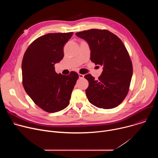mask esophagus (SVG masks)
<instances>
[{
  "label": "esophagus",
  "mask_w": 158,
  "mask_h": 158,
  "mask_svg": "<svg viewBox=\"0 0 158 158\" xmlns=\"http://www.w3.org/2000/svg\"><path fill=\"white\" fill-rule=\"evenodd\" d=\"M84 74H79V77L80 79H82V78H84Z\"/></svg>",
  "instance_id": "34e87169"
}]
</instances>
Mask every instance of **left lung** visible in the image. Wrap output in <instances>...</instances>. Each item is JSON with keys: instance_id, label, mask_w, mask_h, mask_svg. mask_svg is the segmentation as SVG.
I'll return each instance as SVG.
<instances>
[{"instance_id": "1", "label": "left lung", "mask_w": 158, "mask_h": 158, "mask_svg": "<svg viewBox=\"0 0 158 158\" xmlns=\"http://www.w3.org/2000/svg\"><path fill=\"white\" fill-rule=\"evenodd\" d=\"M85 40L91 50V60L103 65L98 80L91 74L85 94L89 101L103 109L119 106L127 96L132 76V65L122 40L107 30L90 29L76 33Z\"/></svg>"}]
</instances>
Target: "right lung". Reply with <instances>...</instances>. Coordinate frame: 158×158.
<instances>
[{"instance_id": "right-lung-1", "label": "right lung", "mask_w": 158, "mask_h": 158, "mask_svg": "<svg viewBox=\"0 0 158 158\" xmlns=\"http://www.w3.org/2000/svg\"><path fill=\"white\" fill-rule=\"evenodd\" d=\"M73 32L49 33L35 39L27 49L22 62V84L34 103L48 112H56L69 104L79 77L57 74L54 65L64 57V47Z\"/></svg>"}]
</instances>
